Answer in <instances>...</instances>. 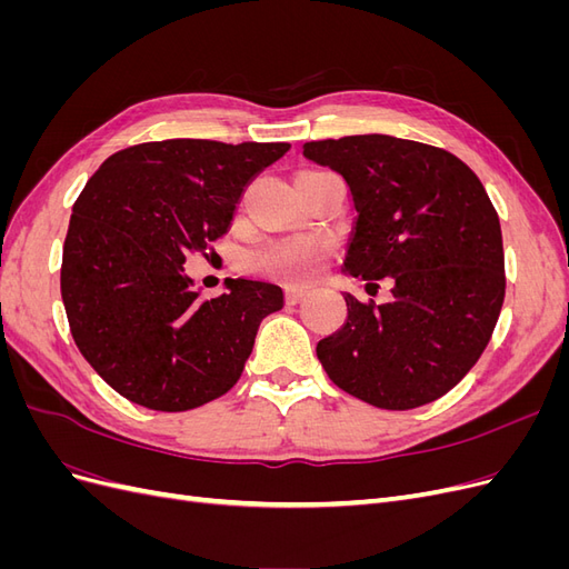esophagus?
Here are the masks:
<instances>
[{"mask_svg":"<svg viewBox=\"0 0 569 569\" xmlns=\"http://www.w3.org/2000/svg\"><path fill=\"white\" fill-rule=\"evenodd\" d=\"M306 295H308V289L306 287H287V303H301L303 299H306Z\"/></svg>","mask_w":569,"mask_h":569,"instance_id":"obj_1","label":"esophagus"}]
</instances>
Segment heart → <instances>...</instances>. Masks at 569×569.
Returning a JSON list of instances; mask_svg holds the SVG:
<instances>
[{
	"instance_id": "1",
	"label": "heart",
	"mask_w": 569,
	"mask_h": 569,
	"mask_svg": "<svg viewBox=\"0 0 569 569\" xmlns=\"http://www.w3.org/2000/svg\"><path fill=\"white\" fill-rule=\"evenodd\" d=\"M327 256V242L316 234L287 237L249 256V266L268 278L303 282L320 268Z\"/></svg>"
}]
</instances>
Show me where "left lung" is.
I'll return each mask as SVG.
<instances>
[{
	"label": "left lung",
	"mask_w": 569,
	"mask_h": 569,
	"mask_svg": "<svg viewBox=\"0 0 569 569\" xmlns=\"http://www.w3.org/2000/svg\"><path fill=\"white\" fill-rule=\"evenodd\" d=\"M303 157L347 180L356 211L343 272L391 278V301L360 303L318 341L330 380L387 410L437 401L487 349L506 297L501 222L453 153L391 134L306 142Z\"/></svg>",
	"instance_id": "left-lung-1"
}]
</instances>
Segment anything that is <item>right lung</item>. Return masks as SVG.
<instances>
[{"mask_svg":"<svg viewBox=\"0 0 569 569\" xmlns=\"http://www.w3.org/2000/svg\"><path fill=\"white\" fill-rule=\"evenodd\" d=\"M289 144L163 140L99 166L73 203L61 299L84 360L128 401L180 412L234 387L278 284L228 278L201 299L189 253L232 228L249 182Z\"/></svg>","mask_w":569,"mask_h":569,"instance_id":"obj_1","label":"right lung"}]
</instances>
